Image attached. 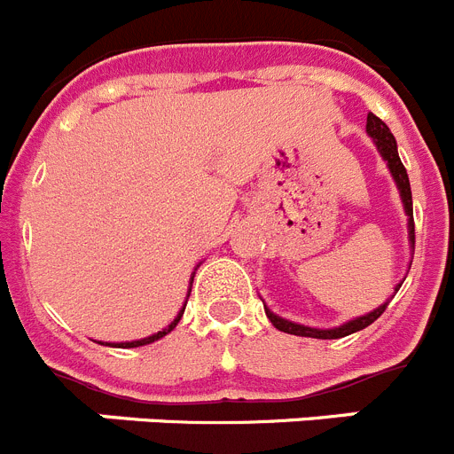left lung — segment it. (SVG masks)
Listing matches in <instances>:
<instances>
[{
    "instance_id": "1",
    "label": "left lung",
    "mask_w": 454,
    "mask_h": 454,
    "mask_svg": "<svg viewBox=\"0 0 454 454\" xmlns=\"http://www.w3.org/2000/svg\"><path fill=\"white\" fill-rule=\"evenodd\" d=\"M366 131H368V136H371V138L375 140L377 150H380L382 159H384V161H387L388 170H391L393 179H395V184H398L400 198H403L404 214H407V220H409V223H407L409 224V240H411V246H414V243H416V231H414V207H411V186H409L407 170H404L403 161H400L398 145H395V138H393L391 129H388L387 124H384L382 120L377 118V115H372V114H368ZM400 286H403V284H398V286H395V293H398ZM387 304L388 302L380 304V307H377L375 311H371V314L348 320V323L339 325V327H334V330H316V327H307V325L291 323V320L279 318V316H277V314H272V311L266 307V304H263V309H266L268 320H270V323L275 325V327L279 332H286V334H295V336H309V339H340V336L355 334V332L364 330V327H368V325H371V323H375V320L384 314V309H387Z\"/></svg>"
}]
</instances>
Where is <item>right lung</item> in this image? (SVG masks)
I'll return each mask as SVG.
<instances>
[{
	"instance_id": "add662e5",
	"label": "right lung",
	"mask_w": 454,
	"mask_h": 454,
	"mask_svg": "<svg viewBox=\"0 0 454 454\" xmlns=\"http://www.w3.org/2000/svg\"><path fill=\"white\" fill-rule=\"evenodd\" d=\"M191 284H192V279H191ZM184 309H186V304H184V307H182V311H179V314H177V318L172 320V323L168 325L166 330L156 332V334L147 336V339H140V340H129V343H118V346H120V348H138V346H147V343H154V340L163 339V336H166L168 332H172V330H175V327H177V323H179V320H182V316H184ZM106 346H111V343H106Z\"/></svg>"
}]
</instances>
